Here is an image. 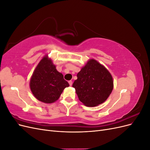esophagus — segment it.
<instances>
[{"label":"esophagus","instance_id":"1","mask_svg":"<svg viewBox=\"0 0 150 150\" xmlns=\"http://www.w3.org/2000/svg\"><path fill=\"white\" fill-rule=\"evenodd\" d=\"M68 83H69L70 86H72V81H69V82H68Z\"/></svg>","mask_w":150,"mask_h":150}]
</instances>
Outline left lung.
Here are the masks:
<instances>
[{
	"mask_svg": "<svg viewBox=\"0 0 150 150\" xmlns=\"http://www.w3.org/2000/svg\"><path fill=\"white\" fill-rule=\"evenodd\" d=\"M72 87L85 106H96L105 101L113 89V80L106 68L90 59L77 74Z\"/></svg>",
	"mask_w": 150,
	"mask_h": 150,
	"instance_id": "1",
	"label": "left lung"
}]
</instances>
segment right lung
Here are the masks:
<instances>
[{"mask_svg":"<svg viewBox=\"0 0 150 150\" xmlns=\"http://www.w3.org/2000/svg\"><path fill=\"white\" fill-rule=\"evenodd\" d=\"M69 86L52 60L45 56L35 67L30 81L32 93L39 101L52 103L59 98L63 90Z\"/></svg>","mask_w":150,"mask_h":150,"instance_id":"1","label":"right lung"}]
</instances>
